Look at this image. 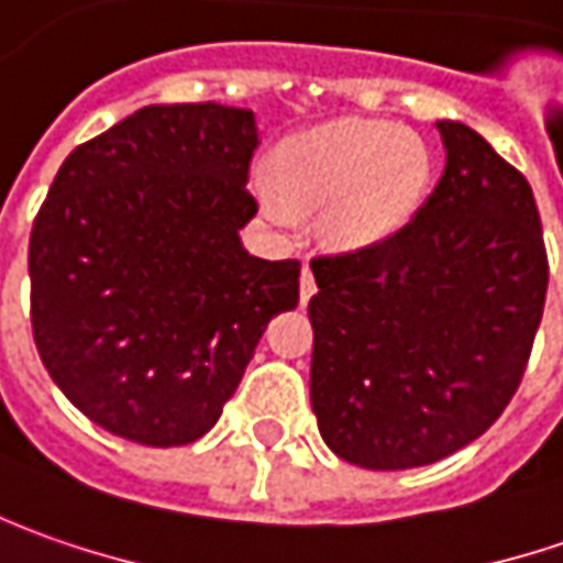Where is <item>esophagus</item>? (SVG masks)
<instances>
[{
	"mask_svg": "<svg viewBox=\"0 0 563 563\" xmlns=\"http://www.w3.org/2000/svg\"><path fill=\"white\" fill-rule=\"evenodd\" d=\"M314 292H318V283H314V274H311V267L305 264V267H301V277H299V299H301V305L311 299Z\"/></svg>",
	"mask_w": 563,
	"mask_h": 563,
	"instance_id": "esophagus-1",
	"label": "esophagus"
}]
</instances>
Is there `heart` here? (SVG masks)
<instances>
[{"label":"heart","mask_w":563,"mask_h":563,"mask_svg":"<svg viewBox=\"0 0 563 563\" xmlns=\"http://www.w3.org/2000/svg\"><path fill=\"white\" fill-rule=\"evenodd\" d=\"M430 180L427 152L411 133L383 121H333L280 148L277 170H255L267 218L299 223V205L325 208L323 230L336 245L364 249L396 236L415 218Z\"/></svg>","instance_id":"obj_1"}]
</instances>
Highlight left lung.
Instances as JSON below:
<instances>
[{
  "instance_id": "left-lung-1",
  "label": "left lung",
  "mask_w": 563,
  "mask_h": 563,
  "mask_svg": "<svg viewBox=\"0 0 563 563\" xmlns=\"http://www.w3.org/2000/svg\"><path fill=\"white\" fill-rule=\"evenodd\" d=\"M445 170L396 236L311 262V408L323 442L405 471L483 437L517 393L549 258L527 177L476 130L437 121Z\"/></svg>"
}]
</instances>
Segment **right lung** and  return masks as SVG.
<instances>
[{
	"instance_id": "add662e5",
	"label": "right lung",
	"mask_w": 563,
	"mask_h": 563,
	"mask_svg": "<svg viewBox=\"0 0 563 563\" xmlns=\"http://www.w3.org/2000/svg\"><path fill=\"white\" fill-rule=\"evenodd\" d=\"M249 108L146 106L58 167L30 230V323L55 386L102 430L170 449L205 437L296 258L243 249L255 218Z\"/></svg>"
}]
</instances>
